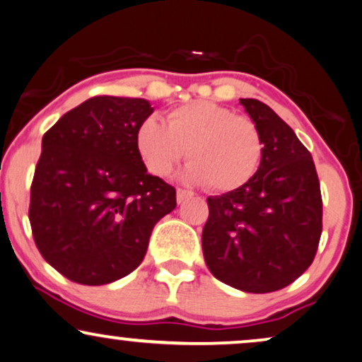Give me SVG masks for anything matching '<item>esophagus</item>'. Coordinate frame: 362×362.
Returning <instances> with one entry per match:
<instances>
[{
    "label": "esophagus",
    "instance_id": "obj_1",
    "mask_svg": "<svg viewBox=\"0 0 362 362\" xmlns=\"http://www.w3.org/2000/svg\"><path fill=\"white\" fill-rule=\"evenodd\" d=\"M192 195H194V194H192V192H189V190L177 189V202L182 204L185 199H189V197H192Z\"/></svg>",
    "mask_w": 362,
    "mask_h": 362
}]
</instances>
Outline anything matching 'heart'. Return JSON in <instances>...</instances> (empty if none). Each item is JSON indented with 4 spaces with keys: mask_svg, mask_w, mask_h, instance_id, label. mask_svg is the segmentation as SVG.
<instances>
[{
    "mask_svg": "<svg viewBox=\"0 0 362 362\" xmlns=\"http://www.w3.org/2000/svg\"><path fill=\"white\" fill-rule=\"evenodd\" d=\"M136 147L153 175L167 177L185 155L184 180L214 192H234L249 184L264 158L257 123L214 102H189L172 108L167 123L148 117L136 130Z\"/></svg>",
    "mask_w": 362,
    "mask_h": 362,
    "instance_id": "1",
    "label": "heart"
}]
</instances>
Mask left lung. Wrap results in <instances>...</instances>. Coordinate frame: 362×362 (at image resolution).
Here are the masks:
<instances>
[{"label":"left lung","instance_id":"left-lung-1","mask_svg":"<svg viewBox=\"0 0 362 362\" xmlns=\"http://www.w3.org/2000/svg\"><path fill=\"white\" fill-rule=\"evenodd\" d=\"M264 135L259 172L239 190L209 197L202 250L227 286L265 294L313 264L322 232V197L310 152L267 105L240 98Z\"/></svg>","mask_w":362,"mask_h":362}]
</instances>
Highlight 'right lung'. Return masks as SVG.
I'll return each mask as SVG.
<instances>
[{"mask_svg":"<svg viewBox=\"0 0 362 362\" xmlns=\"http://www.w3.org/2000/svg\"><path fill=\"white\" fill-rule=\"evenodd\" d=\"M153 108L144 98L93 97L43 135L30 223L43 259L73 282L103 286L141 264L175 189L150 175L136 130Z\"/></svg>","mask_w":362,"mask_h":362,"instance_id":"right-lung-1","label":"right lung"}]
</instances>
